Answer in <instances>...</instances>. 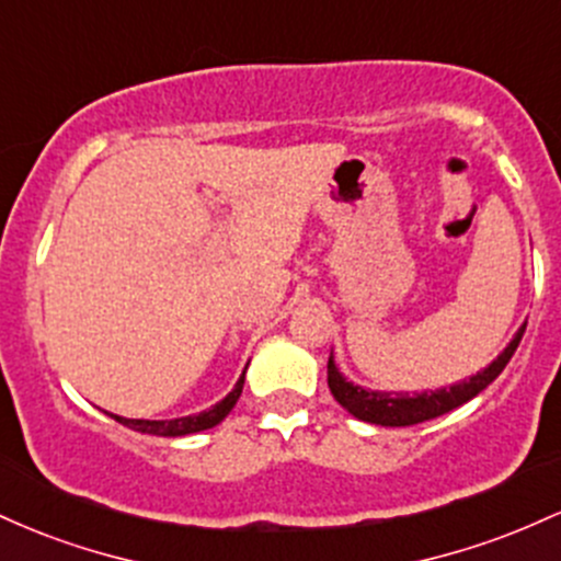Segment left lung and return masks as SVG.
<instances>
[{
    "instance_id": "obj_1",
    "label": "left lung",
    "mask_w": 561,
    "mask_h": 561,
    "mask_svg": "<svg viewBox=\"0 0 561 561\" xmlns=\"http://www.w3.org/2000/svg\"><path fill=\"white\" fill-rule=\"evenodd\" d=\"M525 327L527 321L514 334L512 343L499 353V358H493L485 369L469 379L450 385V388L424 390L414 392V396H409L403 390H366L362 385H353L351 379L343 377V371L334 364V356H330V364H327V382H330L334 401L343 405L347 414L356 416V420L379 424V427H411V424L448 414V411L459 409V405L472 401L474 396H480L504 371L508 358L514 356L519 340H523Z\"/></svg>"
}]
</instances>
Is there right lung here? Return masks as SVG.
<instances>
[{"label":"right lung","instance_id":"obj_1","mask_svg":"<svg viewBox=\"0 0 561 561\" xmlns=\"http://www.w3.org/2000/svg\"><path fill=\"white\" fill-rule=\"evenodd\" d=\"M244 369H248V366H244ZM242 385H244V371L242 377L237 379L234 390H231L227 398H221L216 405H210L208 411H199V414H192V416H179V420H126V416H118V414H111V416L115 422L124 424V427H131L137 430V433H147V435L182 437L192 433H203V430L216 427L218 422L227 420L229 411L234 409L237 401H240Z\"/></svg>","mask_w":561,"mask_h":561}]
</instances>
